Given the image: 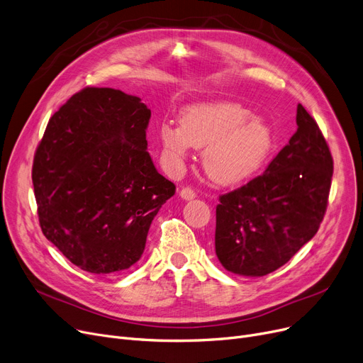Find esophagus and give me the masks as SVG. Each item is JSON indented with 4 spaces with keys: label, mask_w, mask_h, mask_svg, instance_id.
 I'll return each mask as SVG.
<instances>
[{
    "label": "esophagus",
    "mask_w": 363,
    "mask_h": 363,
    "mask_svg": "<svg viewBox=\"0 0 363 363\" xmlns=\"http://www.w3.org/2000/svg\"><path fill=\"white\" fill-rule=\"evenodd\" d=\"M179 196H181L182 199H185V200H191V199L196 197V191L193 190L191 186H184L182 190L179 191Z\"/></svg>",
    "instance_id": "1"
}]
</instances>
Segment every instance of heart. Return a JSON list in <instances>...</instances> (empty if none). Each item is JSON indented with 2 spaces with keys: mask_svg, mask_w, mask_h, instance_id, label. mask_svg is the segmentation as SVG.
<instances>
[{
  "mask_svg": "<svg viewBox=\"0 0 363 363\" xmlns=\"http://www.w3.org/2000/svg\"><path fill=\"white\" fill-rule=\"evenodd\" d=\"M250 116L239 104H199L185 109L181 125L162 124L159 138L173 164H181L193 147L204 148L203 167L211 179L240 184L264 166L276 144L270 125Z\"/></svg>",
  "mask_w": 363,
  "mask_h": 363,
  "instance_id": "obj_1",
  "label": "heart"
}]
</instances>
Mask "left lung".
<instances>
[{"label": "left lung", "mask_w": 363, "mask_h": 363, "mask_svg": "<svg viewBox=\"0 0 363 363\" xmlns=\"http://www.w3.org/2000/svg\"><path fill=\"white\" fill-rule=\"evenodd\" d=\"M296 125L262 175L219 196L215 252L234 274L276 272L313 239L323 220L334 160L316 120L301 104Z\"/></svg>", "instance_id": "left-lung-1"}]
</instances>
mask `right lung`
Wrapping results in <instances>:
<instances>
[{"label": "right lung", "instance_id": "add662e5", "mask_svg": "<svg viewBox=\"0 0 363 363\" xmlns=\"http://www.w3.org/2000/svg\"><path fill=\"white\" fill-rule=\"evenodd\" d=\"M151 111L138 96L86 87L59 108L35 151L33 184L43 234L93 274L128 270L177 186L147 151Z\"/></svg>", "mask_w": 363, "mask_h": 363}]
</instances>
